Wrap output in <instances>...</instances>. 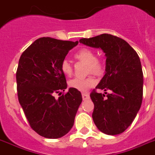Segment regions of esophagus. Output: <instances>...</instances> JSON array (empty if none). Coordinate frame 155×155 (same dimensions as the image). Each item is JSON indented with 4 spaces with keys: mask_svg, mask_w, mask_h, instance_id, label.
Wrapping results in <instances>:
<instances>
[{
    "mask_svg": "<svg viewBox=\"0 0 155 155\" xmlns=\"http://www.w3.org/2000/svg\"><path fill=\"white\" fill-rule=\"evenodd\" d=\"M82 99H83V100H87V99H90V95L88 94L83 93L82 94Z\"/></svg>",
    "mask_w": 155,
    "mask_h": 155,
    "instance_id": "esophagus-1",
    "label": "esophagus"
}]
</instances>
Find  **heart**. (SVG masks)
Instances as JSON below:
<instances>
[{"label":"heart","instance_id":"b5f03b06","mask_svg":"<svg viewBox=\"0 0 155 155\" xmlns=\"http://www.w3.org/2000/svg\"><path fill=\"white\" fill-rule=\"evenodd\" d=\"M74 57L80 61L88 64L87 73L100 75L104 72V64L96 59V55L94 51L88 48H81L74 54ZM61 70L62 74L67 77H70L73 74L71 64L67 60H64L61 63ZM95 79L91 76L86 78H75L69 81V86L76 91L85 92L95 85Z\"/></svg>","mask_w":155,"mask_h":155}]
</instances>
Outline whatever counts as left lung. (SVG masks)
Here are the masks:
<instances>
[{"label":"left lung","instance_id":"1","mask_svg":"<svg viewBox=\"0 0 155 155\" xmlns=\"http://www.w3.org/2000/svg\"><path fill=\"white\" fill-rule=\"evenodd\" d=\"M81 44L101 48L106 56L105 75L95 89L110 94L91 93L94 105L92 118L97 128L107 135L122 134L132 124L141 107L143 73L138 55L125 40L109 34L81 39Z\"/></svg>","mask_w":155,"mask_h":155}]
</instances>
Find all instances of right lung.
Returning a JSON list of instances; mask_svg holds the SVG:
<instances>
[{
    "instance_id": "1",
    "label": "right lung",
    "mask_w": 155,
    "mask_h": 155,
    "mask_svg": "<svg viewBox=\"0 0 155 155\" xmlns=\"http://www.w3.org/2000/svg\"><path fill=\"white\" fill-rule=\"evenodd\" d=\"M78 42L43 37L22 52L16 73L20 105L31 129L46 138H60L69 132L81 101V92L67 88L61 70L69 50ZM61 96L58 99L54 94Z\"/></svg>"
}]
</instances>
